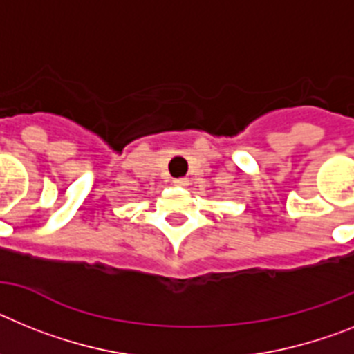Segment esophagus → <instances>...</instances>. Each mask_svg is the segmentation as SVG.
<instances>
[{"instance_id":"1","label":"esophagus","mask_w":354,"mask_h":354,"mask_svg":"<svg viewBox=\"0 0 354 354\" xmlns=\"http://www.w3.org/2000/svg\"><path fill=\"white\" fill-rule=\"evenodd\" d=\"M173 183L176 187H187L189 185V180L187 178H176V180H173Z\"/></svg>"}]
</instances>
